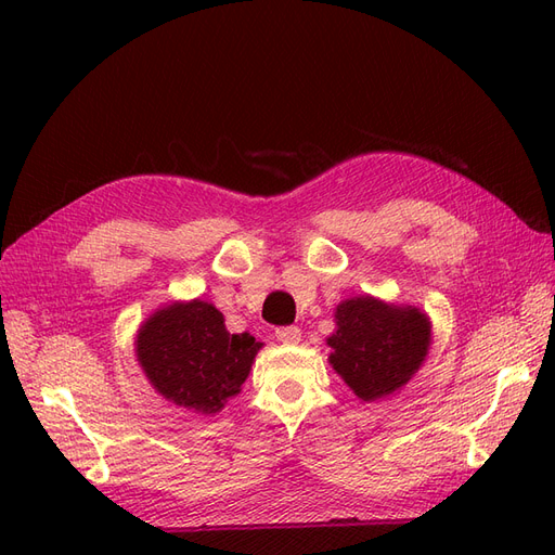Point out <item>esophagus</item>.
I'll use <instances>...</instances> for the list:
<instances>
[{"label":"esophagus","mask_w":555,"mask_h":555,"mask_svg":"<svg viewBox=\"0 0 555 555\" xmlns=\"http://www.w3.org/2000/svg\"><path fill=\"white\" fill-rule=\"evenodd\" d=\"M275 338L284 345H296L300 340V328L298 326H282L275 331Z\"/></svg>","instance_id":"34e87169"}]
</instances>
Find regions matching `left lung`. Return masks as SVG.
I'll return each instance as SVG.
<instances>
[{
  "mask_svg": "<svg viewBox=\"0 0 555 555\" xmlns=\"http://www.w3.org/2000/svg\"><path fill=\"white\" fill-rule=\"evenodd\" d=\"M333 317L328 363L365 402L402 389L428 357L433 326L422 308L365 294L340 300Z\"/></svg>",
  "mask_w": 555,
  "mask_h": 555,
  "instance_id": "1",
  "label": "left lung"
}]
</instances>
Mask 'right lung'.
<instances>
[{
  "instance_id": "obj_1",
  "label": "right lung",
  "mask_w": 555,
  "mask_h": 555,
  "mask_svg": "<svg viewBox=\"0 0 555 555\" xmlns=\"http://www.w3.org/2000/svg\"><path fill=\"white\" fill-rule=\"evenodd\" d=\"M263 343L229 333L224 314L208 300H173L137 331L133 351L153 389L201 416L222 412L241 393Z\"/></svg>"
}]
</instances>
